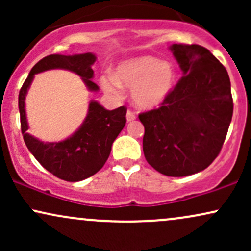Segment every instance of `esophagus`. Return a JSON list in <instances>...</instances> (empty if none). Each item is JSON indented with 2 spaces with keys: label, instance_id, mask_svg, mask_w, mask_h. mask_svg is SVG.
I'll return each mask as SVG.
<instances>
[{
  "label": "esophagus",
  "instance_id": "34e87169",
  "mask_svg": "<svg viewBox=\"0 0 251 251\" xmlns=\"http://www.w3.org/2000/svg\"><path fill=\"white\" fill-rule=\"evenodd\" d=\"M135 118H137V116H135L134 112L129 111V109H128L127 113H126V120H127V122H133Z\"/></svg>",
  "mask_w": 251,
  "mask_h": 251
}]
</instances>
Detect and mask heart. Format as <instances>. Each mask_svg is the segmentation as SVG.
<instances>
[{
    "label": "heart",
    "instance_id": "1",
    "mask_svg": "<svg viewBox=\"0 0 251 251\" xmlns=\"http://www.w3.org/2000/svg\"><path fill=\"white\" fill-rule=\"evenodd\" d=\"M102 88L119 97L124 87L132 88V101L137 107L151 109L158 107L174 91L176 72L174 66L158 57L144 55L119 63L114 74H105L100 79Z\"/></svg>",
    "mask_w": 251,
    "mask_h": 251
}]
</instances>
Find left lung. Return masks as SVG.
<instances>
[{
  "label": "left lung",
  "instance_id": "obj_1",
  "mask_svg": "<svg viewBox=\"0 0 251 251\" xmlns=\"http://www.w3.org/2000/svg\"><path fill=\"white\" fill-rule=\"evenodd\" d=\"M183 76L159 108L139 114L143 151L154 170L170 177L203 171L220 154L234 103L227 72L200 45L170 47Z\"/></svg>",
  "mask_w": 251,
  "mask_h": 251
}]
</instances>
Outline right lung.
<instances>
[{
  "instance_id": "right-lung-1",
  "label": "right lung",
  "mask_w": 251,
  "mask_h": 251,
  "mask_svg": "<svg viewBox=\"0 0 251 251\" xmlns=\"http://www.w3.org/2000/svg\"><path fill=\"white\" fill-rule=\"evenodd\" d=\"M97 57L92 53L60 55L51 54L43 57L31 68L29 75L20 89L19 109L21 119V131L24 140L31 154L50 174L67 181H80L97 174L105 165L111 153L112 144L126 124L125 106L116 109L103 108L97 101H91L88 113L82 125L71 137L62 142L43 143L27 132L28 123L25 117V100L28 88L34 76L41 72L67 70L81 76L89 91L97 92L99 87L92 81L94 72L92 65Z\"/></svg>"
}]
</instances>
